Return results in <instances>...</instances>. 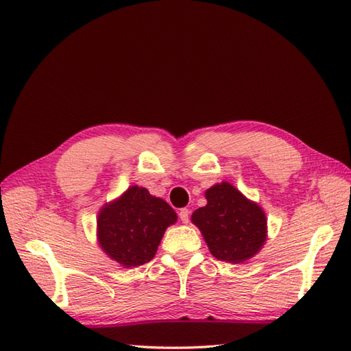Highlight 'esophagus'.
<instances>
[{"instance_id":"obj_1","label":"esophagus","mask_w":351,"mask_h":351,"mask_svg":"<svg viewBox=\"0 0 351 351\" xmlns=\"http://www.w3.org/2000/svg\"><path fill=\"white\" fill-rule=\"evenodd\" d=\"M180 219H181L182 223L187 225V223L190 221V210H189V208H182V210L180 211Z\"/></svg>"}]
</instances>
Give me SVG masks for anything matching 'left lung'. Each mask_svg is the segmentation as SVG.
Returning a JSON list of instances; mask_svg holds the SVG:
<instances>
[{
	"instance_id": "1",
	"label": "left lung",
	"mask_w": 351,
	"mask_h": 351,
	"mask_svg": "<svg viewBox=\"0 0 351 351\" xmlns=\"http://www.w3.org/2000/svg\"><path fill=\"white\" fill-rule=\"evenodd\" d=\"M206 205L191 215L211 255L243 264L264 247L267 217L263 208L226 181L205 191Z\"/></svg>"
}]
</instances>
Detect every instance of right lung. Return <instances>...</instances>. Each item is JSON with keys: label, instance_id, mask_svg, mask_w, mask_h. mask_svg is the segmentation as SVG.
<instances>
[{"label": "right lung", "instance_id": "add662e5", "mask_svg": "<svg viewBox=\"0 0 351 351\" xmlns=\"http://www.w3.org/2000/svg\"><path fill=\"white\" fill-rule=\"evenodd\" d=\"M178 215L166 200L131 185L104 205L96 219V240L106 255L125 268L149 263Z\"/></svg>", "mask_w": 351, "mask_h": 351}]
</instances>
